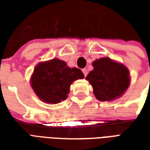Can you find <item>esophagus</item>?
Returning <instances> with one entry per match:
<instances>
[{
    "instance_id": "34e87169",
    "label": "esophagus",
    "mask_w": 150,
    "mask_h": 150,
    "mask_svg": "<svg viewBox=\"0 0 150 150\" xmlns=\"http://www.w3.org/2000/svg\"><path fill=\"white\" fill-rule=\"evenodd\" d=\"M82 71H83V73L84 74V76H87V75H88V70L86 68H83L82 69Z\"/></svg>"
}]
</instances>
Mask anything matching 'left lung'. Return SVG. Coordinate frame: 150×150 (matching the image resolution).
Listing matches in <instances>:
<instances>
[{
    "instance_id": "1",
    "label": "left lung",
    "mask_w": 150,
    "mask_h": 150,
    "mask_svg": "<svg viewBox=\"0 0 150 150\" xmlns=\"http://www.w3.org/2000/svg\"><path fill=\"white\" fill-rule=\"evenodd\" d=\"M92 66L94 69L86 79L91 85L98 100L112 101L122 96L130 85L129 69L108 57L95 60Z\"/></svg>"
}]
</instances>
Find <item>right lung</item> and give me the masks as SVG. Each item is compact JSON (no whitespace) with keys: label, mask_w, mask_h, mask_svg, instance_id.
<instances>
[{"label":"right lung","mask_w":150,"mask_h":150,"mask_svg":"<svg viewBox=\"0 0 150 150\" xmlns=\"http://www.w3.org/2000/svg\"><path fill=\"white\" fill-rule=\"evenodd\" d=\"M83 78L80 69L69 67L64 61L53 59L40 62L35 67L30 77V85L42 102L55 104L67 98L73 82Z\"/></svg>","instance_id":"1"}]
</instances>
